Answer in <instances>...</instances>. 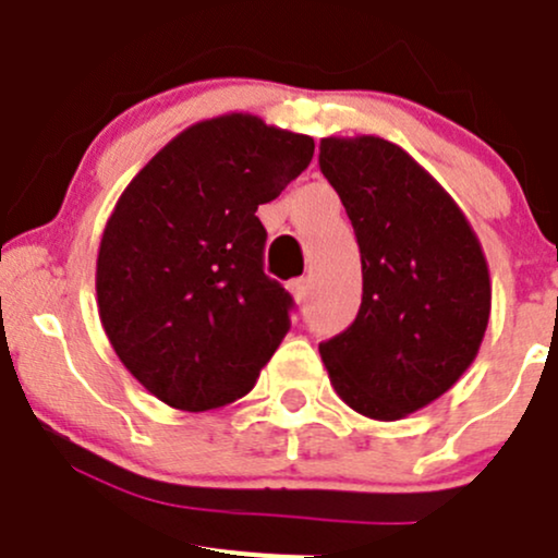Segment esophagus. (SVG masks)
<instances>
[{"mask_svg": "<svg viewBox=\"0 0 558 558\" xmlns=\"http://www.w3.org/2000/svg\"><path fill=\"white\" fill-rule=\"evenodd\" d=\"M289 291H291V296H294V300H296V305H302V302L307 300V291H311V280H307V278L291 280Z\"/></svg>", "mask_w": 558, "mask_h": 558, "instance_id": "obj_1", "label": "esophagus"}]
</instances>
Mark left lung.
I'll return each mask as SVG.
<instances>
[{"label":"left lung","instance_id":"left-lung-1","mask_svg":"<svg viewBox=\"0 0 558 558\" xmlns=\"http://www.w3.org/2000/svg\"><path fill=\"white\" fill-rule=\"evenodd\" d=\"M318 165L362 253L356 320L320 342L342 402L375 421L426 408L466 373L492 313L477 234L446 189L384 137H324Z\"/></svg>","mask_w":558,"mask_h":558}]
</instances>
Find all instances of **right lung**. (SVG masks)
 I'll return each mask as SVG.
<instances>
[{"label":"right lung","mask_w":558,"mask_h":558,"mask_svg":"<svg viewBox=\"0 0 558 558\" xmlns=\"http://www.w3.org/2000/svg\"><path fill=\"white\" fill-rule=\"evenodd\" d=\"M307 134L229 112L183 129L123 189L97 256L99 320L123 367L174 410L245 397L294 305L264 275L272 202L313 159Z\"/></svg>","instance_id":"add662e5"}]
</instances>
